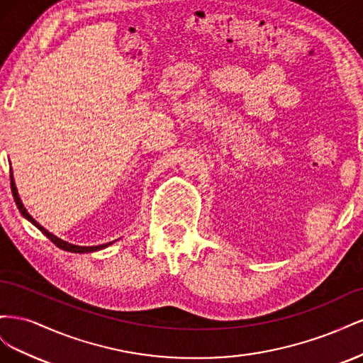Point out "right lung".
<instances>
[{
	"mask_svg": "<svg viewBox=\"0 0 363 363\" xmlns=\"http://www.w3.org/2000/svg\"><path fill=\"white\" fill-rule=\"evenodd\" d=\"M10 188H12V194H13V199H15V203H16V206H18V208H19V212H21V215H23L26 219H28V221L35 225V227H38L40 232L45 235L51 242L56 245V247H59V248H62V250H65V251H71V252H92V251H98V250H103V248H106V247H108V245H112L113 242H108V244H103V245H94V247H82V245H74V244H69V242H67V240H63V239H60V238H57V236H54L52 233H50L47 228H43L36 219H33V216L27 212V208L24 207V204H23V201H21V199H19V195H18V189H16V186H15V180H13V174H12V169H10Z\"/></svg>",
	"mask_w": 363,
	"mask_h": 363,
	"instance_id": "right-lung-1",
	"label": "right lung"
}]
</instances>
